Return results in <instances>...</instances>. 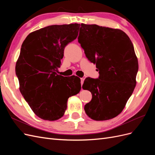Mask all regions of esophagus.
<instances>
[{
	"label": "esophagus",
	"mask_w": 155,
	"mask_h": 155,
	"mask_svg": "<svg viewBox=\"0 0 155 155\" xmlns=\"http://www.w3.org/2000/svg\"><path fill=\"white\" fill-rule=\"evenodd\" d=\"M84 81H85V78H81V85H82L83 84V83H84Z\"/></svg>",
	"instance_id": "34e87169"
}]
</instances>
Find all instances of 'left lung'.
Here are the masks:
<instances>
[{"mask_svg": "<svg viewBox=\"0 0 155 155\" xmlns=\"http://www.w3.org/2000/svg\"><path fill=\"white\" fill-rule=\"evenodd\" d=\"M78 42L100 73L98 79L84 81L82 88L92 96L84 109L94 120L114 118L124 110L137 84L138 62L132 42L120 29L83 23Z\"/></svg>", "mask_w": 155, "mask_h": 155, "instance_id": "8db88e82", "label": "left lung"}]
</instances>
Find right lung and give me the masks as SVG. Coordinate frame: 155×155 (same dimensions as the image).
<instances>
[{"mask_svg":"<svg viewBox=\"0 0 155 155\" xmlns=\"http://www.w3.org/2000/svg\"><path fill=\"white\" fill-rule=\"evenodd\" d=\"M80 25H51L33 31L21 46L15 72L19 90L32 111L44 120L63 116L68 99L81 90V79L58 74L64 48L76 39Z\"/></svg>","mask_w":155,"mask_h":155,"instance_id":"add662e5","label":"right lung"}]
</instances>
